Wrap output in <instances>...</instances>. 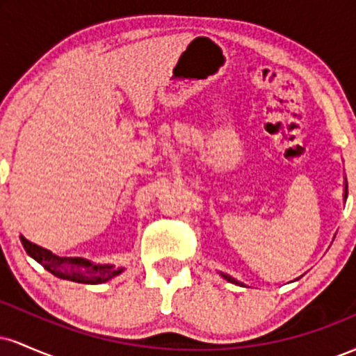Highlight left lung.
<instances>
[{
  "label": "left lung",
  "mask_w": 356,
  "mask_h": 356,
  "mask_svg": "<svg viewBox=\"0 0 356 356\" xmlns=\"http://www.w3.org/2000/svg\"><path fill=\"white\" fill-rule=\"evenodd\" d=\"M346 194H348V186H345V199H346ZM220 275H222V277L224 280H227V281H231V283H234V284H241L239 281H236L234 277H231L229 275H224V273H220Z\"/></svg>",
  "instance_id": "obj_1"
}]
</instances>
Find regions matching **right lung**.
<instances>
[{"label": "right lung", "mask_w": 356, "mask_h": 356, "mask_svg": "<svg viewBox=\"0 0 356 356\" xmlns=\"http://www.w3.org/2000/svg\"><path fill=\"white\" fill-rule=\"evenodd\" d=\"M24 251L42 266L60 280L75 281L85 284H100L120 275L124 268H115L113 264H93L83 257H60L48 249L36 246L22 236Z\"/></svg>", "instance_id": "right-lung-1"}]
</instances>
